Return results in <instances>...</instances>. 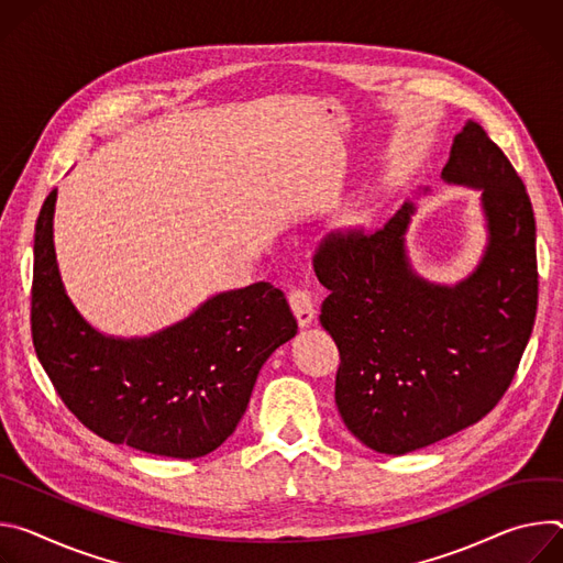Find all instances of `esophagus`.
Masks as SVG:
<instances>
[{"label":"esophagus","mask_w":563,"mask_h":563,"mask_svg":"<svg viewBox=\"0 0 563 563\" xmlns=\"http://www.w3.org/2000/svg\"><path fill=\"white\" fill-rule=\"evenodd\" d=\"M288 301L299 327H308L316 320V297L308 288H292Z\"/></svg>","instance_id":"1"}]
</instances>
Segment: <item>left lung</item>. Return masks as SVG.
<instances>
[{
    "mask_svg": "<svg viewBox=\"0 0 563 563\" xmlns=\"http://www.w3.org/2000/svg\"><path fill=\"white\" fill-rule=\"evenodd\" d=\"M441 176L481 190L487 221L485 253L463 282L431 284L413 273L409 201L373 232H331L313 260L331 290L320 322L340 349L338 411L380 454L427 448L487 416L534 327L537 228L517 169L467 120Z\"/></svg>",
    "mask_w": 563,
    "mask_h": 563,
    "instance_id": "obj_1",
    "label": "left lung"
}]
</instances>
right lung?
<instances>
[{
    "mask_svg": "<svg viewBox=\"0 0 563 563\" xmlns=\"http://www.w3.org/2000/svg\"><path fill=\"white\" fill-rule=\"evenodd\" d=\"M55 199L57 190L35 223L31 331L57 396L109 443L167 459L214 452L236 429L264 362L297 333L284 292L257 282L147 338L102 335L62 284Z\"/></svg>",
    "mask_w": 563,
    "mask_h": 563,
    "instance_id": "add662e5",
    "label": "right lung"
}]
</instances>
